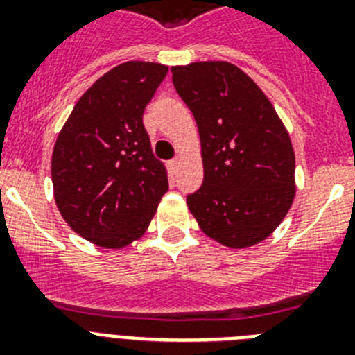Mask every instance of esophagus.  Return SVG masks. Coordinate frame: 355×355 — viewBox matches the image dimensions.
<instances>
[{"label": "esophagus", "mask_w": 355, "mask_h": 355, "mask_svg": "<svg viewBox=\"0 0 355 355\" xmlns=\"http://www.w3.org/2000/svg\"><path fill=\"white\" fill-rule=\"evenodd\" d=\"M180 163H181V159H180V158L171 159V167H172V171H178V167H180Z\"/></svg>", "instance_id": "34e87169"}]
</instances>
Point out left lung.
Here are the masks:
<instances>
[{
  "label": "left lung",
  "mask_w": 355,
  "mask_h": 355,
  "mask_svg": "<svg viewBox=\"0 0 355 355\" xmlns=\"http://www.w3.org/2000/svg\"><path fill=\"white\" fill-rule=\"evenodd\" d=\"M199 128L205 181L187 197L202 233L231 249L270 236L295 197L290 135L258 85L229 62L174 65Z\"/></svg>",
  "instance_id": "obj_1"
}]
</instances>
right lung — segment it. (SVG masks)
<instances>
[{
    "mask_svg": "<svg viewBox=\"0 0 355 355\" xmlns=\"http://www.w3.org/2000/svg\"><path fill=\"white\" fill-rule=\"evenodd\" d=\"M167 72L156 62L117 65L78 99L58 133L55 202L72 231L96 245L121 249L139 240L168 190L142 122Z\"/></svg>",
    "mask_w": 355,
    "mask_h": 355,
    "instance_id": "right-lung-1",
    "label": "right lung"
}]
</instances>
